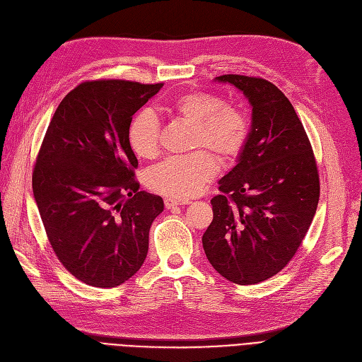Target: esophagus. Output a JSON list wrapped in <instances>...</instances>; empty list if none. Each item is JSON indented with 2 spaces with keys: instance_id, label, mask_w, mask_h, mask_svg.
I'll use <instances>...</instances> for the list:
<instances>
[{
  "instance_id": "esophagus-1",
  "label": "esophagus",
  "mask_w": 362,
  "mask_h": 362,
  "mask_svg": "<svg viewBox=\"0 0 362 362\" xmlns=\"http://www.w3.org/2000/svg\"><path fill=\"white\" fill-rule=\"evenodd\" d=\"M164 204L167 209H175V207L185 206V204H187V201H182V199H176V198H165Z\"/></svg>"
}]
</instances>
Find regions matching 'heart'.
Masks as SVG:
<instances>
[{
	"label": "heart",
	"mask_w": 362,
	"mask_h": 362,
	"mask_svg": "<svg viewBox=\"0 0 362 362\" xmlns=\"http://www.w3.org/2000/svg\"><path fill=\"white\" fill-rule=\"evenodd\" d=\"M167 112L194 127L191 148L185 156H171L146 173L151 191L168 198L187 199L198 195L217 175L220 163H233L244 152L250 139V119L243 109L225 105L210 91L185 93L167 106ZM129 144L142 160L160 153V121L149 111H140L129 124ZM206 151H204L203 149Z\"/></svg>",
	"instance_id": "1"
}]
</instances>
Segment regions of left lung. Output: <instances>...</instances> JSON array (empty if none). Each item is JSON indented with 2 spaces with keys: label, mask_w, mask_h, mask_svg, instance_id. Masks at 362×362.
<instances>
[{
  "label": "left lung",
  "mask_w": 362,
  "mask_h": 362,
  "mask_svg": "<svg viewBox=\"0 0 362 362\" xmlns=\"http://www.w3.org/2000/svg\"><path fill=\"white\" fill-rule=\"evenodd\" d=\"M253 106L240 161L218 182L202 247L213 268L240 286L276 275L302 245L320 201V173L302 121L275 84L226 74Z\"/></svg>",
  "instance_id": "left-lung-1"
}]
</instances>
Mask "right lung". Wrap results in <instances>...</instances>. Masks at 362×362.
<instances>
[{"instance_id": "1", "label": "right lung", "mask_w": 362, "mask_h": 362, "mask_svg": "<svg viewBox=\"0 0 362 362\" xmlns=\"http://www.w3.org/2000/svg\"><path fill=\"white\" fill-rule=\"evenodd\" d=\"M163 86L84 81L60 102L42 139L33 189L47 240L87 286L117 287L146 259L164 202L139 191L127 133L132 117Z\"/></svg>"}]
</instances>
